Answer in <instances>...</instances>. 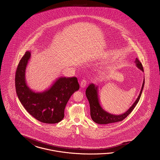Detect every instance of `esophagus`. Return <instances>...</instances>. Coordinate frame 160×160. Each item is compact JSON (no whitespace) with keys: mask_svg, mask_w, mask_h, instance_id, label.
<instances>
[{"mask_svg":"<svg viewBox=\"0 0 160 160\" xmlns=\"http://www.w3.org/2000/svg\"><path fill=\"white\" fill-rule=\"evenodd\" d=\"M87 85V81L85 79H82L81 81V83H80V86L81 88H84Z\"/></svg>","mask_w":160,"mask_h":160,"instance_id":"obj_1","label":"esophagus"}]
</instances>
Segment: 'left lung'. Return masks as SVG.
<instances>
[{
	"instance_id": "left-lung-1",
	"label": "left lung",
	"mask_w": 160,
	"mask_h": 160,
	"mask_svg": "<svg viewBox=\"0 0 160 160\" xmlns=\"http://www.w3.org/2000/svg\"><path fill=\"white\" fill-rule=\"evenodd\" d=\"M136 66L144 72L143 66L140 62L138 58H136L135 61ZM144 85V78L143 79V84L142 87L141 91L135 100L132 105L125 112L120 114V115H114L112 114L109 113L105 111L102 108L99 103V96H98V86L95 85L94 84H90L87 88L86 89L85 94L87 98L90 103V116L92 120L98 124L101 125H106L111 123H115L123 120L132 112V111L134 109L136 105L140 99L143 88Z\"/></svg>"
}]
</instances>
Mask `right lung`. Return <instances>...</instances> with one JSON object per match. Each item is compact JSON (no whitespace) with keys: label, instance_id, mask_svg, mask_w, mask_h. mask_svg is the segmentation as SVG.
<instances>
[{"label":"right lung","instance_id":"1","mask_svg":"<svg viewBox=\"0 0 160 160\" xmlns=\"http://www.w3.org/2000/svg\"><path fill=\"white\" fill-rule=\"evenodd\" d=\"M31 58L27 51L17 68L15 83L17 96L26 110L35 118L44 123H58L64 117L66 105L73 93L79 88L76 77L58 78L46 90L35 92L26 84V68Z\"/></svg>","mask_w":160,"mask_h":160}]
</instances>
